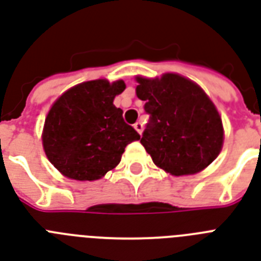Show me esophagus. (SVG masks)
<instances>
[{
	"instance_id": "esophagus-1",
	"label": "esophagus",
	"mask_w": 261,
	"mask_h": 261,
	"mask_svg": "<svg viewBox=\"0 0 261 261\" xmlns=\"http://www.w3.org/2000/svg\"><path fill=\"white\" fill-rule=\"evenodd\" d=\"M134 128L139 133V134H142V131H143V124H142L141 122H137V123L134 124Z\"/></svg>"
}]
</instances>
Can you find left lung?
Listing matches in <instances>:
<instances>
[{"label": "left lung", "instance_id": "obj_1", "mask_svg": "<svg viewBox=\"0 0 261 261\" xmlns=\"http://www.w3.org/2000/svg\"><path fill=\"white\" fill-rule=\"evenodd\" d=\"M137 96L150 115L141 143L152 162L173 175L196 174L221 151V116L201 87L177 73L137 77Z\"/></svg>", "mask_w": 261, "mask_h": 261}]
</instances>
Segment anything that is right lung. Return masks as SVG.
Returning a JSON list of instances; mask_svg holds the SVG:
<instances>
[{"label": "right lung", "instance_id": "add662e5", "mask_svg": "<svg viewBox=\"0 0 261 261\" xmlns=\"http://www.w3.org/2000/svg\"><path fill=\"white\" fill-rule=\"evenodd\" d=\"M124 88L123 80H91L55 101L45 118L42 146L61 174L76 181L101 178L119 164L126 146L141 139L114 106Z\"/></svg>", "mask_w": 261, "mask_h": 261}]
</instances>
